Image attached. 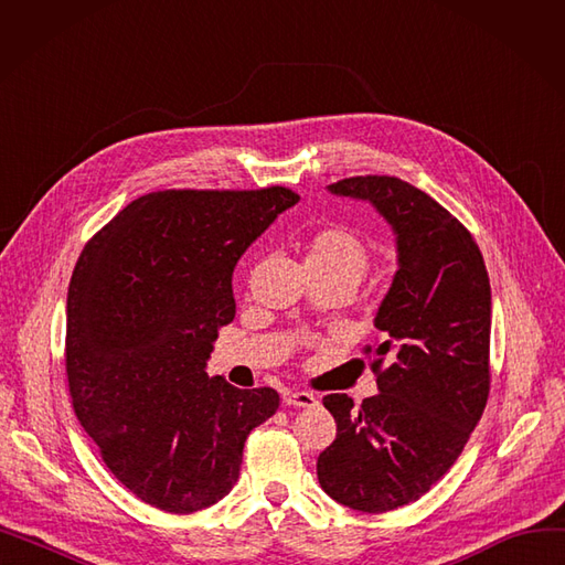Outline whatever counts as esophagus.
Listing matches in <instances>:
<instances>
[{"mask_svg":"<svg viewBox=\"0 0 565 565\" xmlns=\"http://www.w3.org/2000/svg\"><path fill=\"white\" fill-rule=\"evenodd\" d=\"M284 403L292 405V407H316L318 398L313 394H309V392H288L284 396Z\"/></svg>","mask_w":565,"mask_h":565,"instance_id":"1","label":"esophagus"}]
</instances>
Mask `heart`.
Here are the masks:
<instances>
[{
  "label": "heart",
  "mask_w": 565,
  "mask_h": 565,
  "mask_svg": "<svg viewBox=\"0 0 565 565\" xmlns=\"http://www.w3.org/2000/svg\"><path fill=\"white\" fill-rule=\"evenodd\" d=\"M307 270L348 275L358 284L371 263L369 243L360 231L332 222L316 228L305 243Z\"/></svg>",
  "instance_id": "heart-1"
}]
</instances>
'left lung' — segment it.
Here are the masks:
<instances>
[{
    "instance_id": "8db88e82",
    "label": "left lung",
    "mask_w": 565,
    "mask_h": 565,
    "mask_svg": "<svg viewBox=\"0 0 565 565\" xmlns=\"http://www.w3.org/2000/svg\"><path fill=\"white\" fill-rule=\"evenodd\" d=\"M330 192L371 201L396 231L398 273L382 300V332L364 354L380 394L322 405L337 439L318 458L320 488L362 513L424 497L462 454L490 396V279L471 233L396 175H352Z\"/></svg>"
}]
</instances>
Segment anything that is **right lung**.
<instances>
[{
	"label": "right lung",
	"instance_id": "right-lung-1",
	"mask_svg": "<svg viewBox=\"0 0 565 565\" xmlns=\"http://www.w3.org/2000/svg\"><path fill=\"white\" fill-rule=\"evenodd\" d=\"M300 194L164 190L135 199L88 241L66 307L73 409L107 469L167 513L213 507L237 481L247 435L279 407L273 387L207 377L235 318L233 267Z\"/></svg>",
	"mask_w": 565,
	"mask_h": 565
}]
</instances>
